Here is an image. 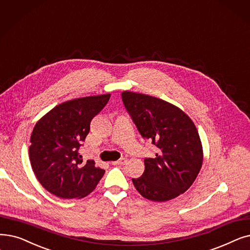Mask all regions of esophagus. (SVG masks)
I'll return each instance as SVG.
<instances>
[{
    "instance_id": "obj_1",
    "label": "esophagus",
    "mask_w": 250,
    "mask_h": 250,
    "mask_svg": "<svg viewBox=\"0 0 250 250\" xmlns=\"http://www.w3.org/2000/svg\"><path fill=\"white\" fill-rule=\"evenodd\" d=\"M126 162V159L125 158H121V159H118V160H116V161H113L112 162V165L113 166H124Z\"/></svg>"
}]
</instances>
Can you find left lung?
Instances as JSON below:
<instances>
[{"label":"left lung","mask_w":250,"mask_h":250,"mask_svg":"<svg viewBox=\"0 0 250 250\" xmlns=\"http://www.w3.org/2000/svg\"><path fill=\"white\" fill-rule=\"evenodd\" d=\"M122 99L139 133L158 151L145 158V170L132 179L138 192L152 201H167L187 191L202 167L197 128L180 108L155 97L125 91Z\"/></svg>","instance_id":"left-lung-1"}]
</instances>
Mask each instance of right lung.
Returning <instances> with one entry per match:
<instances>
[{
    "mask_svg": "<svg viewBox=\"0 0 250 250\" xmlns=\"http://www.w3.org/2000/svg\"><path fill=\"white\" fill-rule=\"evenodd\" d=\"M110 94L83 97L54 107L36 124L30 137V165L47 191L63 199L89 195L105 170L83 160L79 150L90 132L92 119Z\"/></svg>",
    "mask_w": 250,
    "mask_h": 250,
    "instance_id": "add662e5",
    "label": "right lung"
}]
</instances>
